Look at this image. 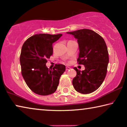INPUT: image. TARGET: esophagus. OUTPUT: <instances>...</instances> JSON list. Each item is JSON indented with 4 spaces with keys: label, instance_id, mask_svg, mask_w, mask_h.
<instances>
[{
    "label": "esophagus",
    "instance_id": "1",
    "mask_svg": "<svg viewBox=\"0 0 127 127\" xmlns=\"http://www.w3.org/2000/svg\"><path fill=\"white\" fill-rule=\"evenodd\" d=\"M70 69V68L69 67V66H66V70H68Z\"/></svg>",
    "mask_w": 127,
    "mask_h": 127
}]
</instances>
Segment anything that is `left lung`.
Instances as JSON below:
<instances>
[{"instance_id":"obj_1","label":"left lung","mask_w":127,"mask_h":127,"mask_svg":"<svg viewBox=\"0 0 127 127\" xmlns=\"http://www.w3.org/2000/svg\"><path fill=\"white\" fill-rule=\"evenodd\" d=\"M66 33L77 39L79 49L77 62L85 66L82 71L74 68L77 75L73 79V86L79 93H91L101 86L107 74L109 63L107 45L102 36L92 30L83 29Z\"/></svg>"}]
</instances>
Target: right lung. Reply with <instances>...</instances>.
Masks as SVG:
<instances>
[{"label":"right lung","mask_w":127,"mask_h":127,"mask_svg":"<svg viewBox=\"0 0 127 127\" xmlns=\"http://www.w3.org/2000/svg\"><path fill=\"white\" fill-rule=\"evenodd\" d=\"M62 36V34H35L22 46L20 57L22 76L28 87L39 95L54 93L60 77L65 70L63 64H57L53 70L46 66L47 59L53 54V43Z\"/></svg>","instance_id":"right-lung-1"}]
</instances>
